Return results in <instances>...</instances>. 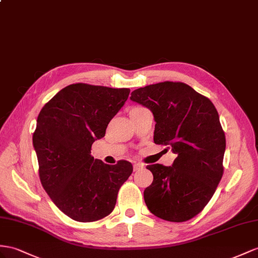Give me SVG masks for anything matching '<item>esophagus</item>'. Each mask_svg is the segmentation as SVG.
I'll list each match as a JSON object with an SVG mask.
<instances>
[{
    "label": "esophagus",
    "instance_id": "34e87169",
    "mask_svg": "<svg viewBox=\"0 0 258 258\" xmlns=\"http://www.w3.org/2000/svg\"><path fill=\"white\" fill-rule=\"evenodd\" d=\"M143 168H145V164L142 163V162H137V163L134 164V170L135 171H138V170H141Z\"/></svg>",
    "mask_w": 258,
    "mask_h": 258
}]
</instances>
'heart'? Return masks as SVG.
I'll return each mask as SVG.
<instances>
[{
    "mask_svg": "<svg viewBox=\"0 0 258 258\" xmlns=\"http://www.w3.org/2000/svg\"><path fill=\"white\" fill-rule=\"evenodd\" d=\"M136 108H140V107H136ZM133 109H135V108H133Z\"/></svg>",
    "mask_w": 258,
    "mask_h": 258,
    "instance_id": "1",
    "label": "heart"
}]
</instances>
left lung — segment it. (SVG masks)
Masks as SVG:
<instances>
[{"instance_id":"1","label":"left lung","mask_w":258,"mask_h":258,"mask_svg":"<svg viewBox=\"0 0 258 258\" xmlns=\"http://www.w3.org/2000/svg\"><path fill=\"white\" fill-rule=\"evenodd\" d=\"M131 100L153 112L154 142L172 148L171 167L149 164L154 175L144 190L151 214L183 222L198 215L213 197L223 174L226 136L214 103L181 82L138 88Z\"/></svg>"}]
</instances>
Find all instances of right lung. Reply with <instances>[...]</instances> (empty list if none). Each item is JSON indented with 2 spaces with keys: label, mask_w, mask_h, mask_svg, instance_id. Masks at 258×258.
<instances>
[{
  "label": "right lung",
  "mask_w": 258,
  "mask_h": 258,
  "mask_svg": "<svg viewBox=\"0 0 258 258\" xmlns=\"http://www.w3.org/2000/svg\"><path fill=\"white\" fill-rule=\"evenodd\" d=\"M128 95V88L72 84L38 115L32 144L39 177L52 202L73 220L92 222L110 215L133 172L126 160L110 166L90 155L92 143L104 136Z\"/></svg>",
  "instance_id": "1"
}]
</instances>
